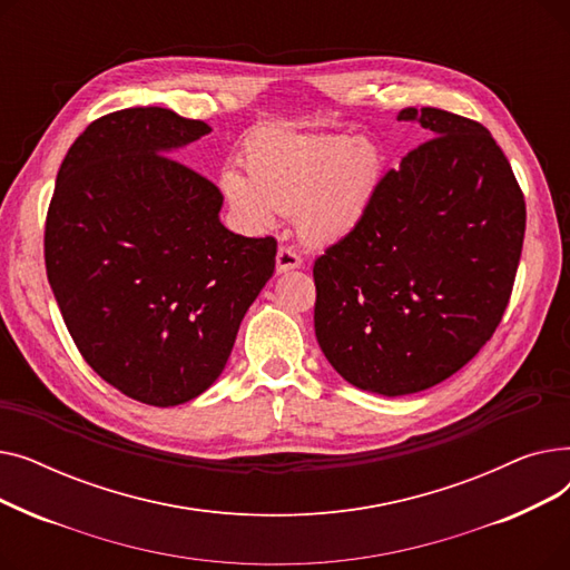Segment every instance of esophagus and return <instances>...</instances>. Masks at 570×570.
Instances as JSON below:
<instances>
[{
	"instance_id": "esophagus-1",
	"label": "esophagus",
	"mask_w": 570,
	"mask_h": 570,
	"mask_svg": "<svg viewBox=\"0 0 570 570\" xmlns=\"http://www.w3.org/2000/svg\"><path fill=\"white\" fill-rule=\"evenodd\" d=\"M301 265H303L301 254H297L291 247H279V252H277V273H288V269H295Z\"/></svg>"
}]
</instances>
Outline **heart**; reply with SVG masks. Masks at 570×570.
<instances>
[{
    "label": "heart",
    "mask_w": 570,
    "mask_h": 570,
    "mask_svg": "<svg viewBox=\"0 0 570 570\" xmlns=\"http://www.w3.org/2000/svg\"><path fill=\"white\" fill-rule=\"evenodd\" d=\"M247 175L226 168L219 191L239 226L265 230L277 215H297L314 245H333L361 219L379 187L381 147L346 134L261 131L245 149Z\"/></svg>",
    "instance_id": "obj_1"
}]
</instances>
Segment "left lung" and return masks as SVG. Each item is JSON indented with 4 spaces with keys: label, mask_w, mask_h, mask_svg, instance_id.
<instances>
[{
    "label": "left lung",
    "mask_w": 570,
    "mask_h": 570,
    "mask_svg": "<svg viewBox=\"0 0 570 570\" xmlns=\"http://www.w3.org/2000/svg\"><path fill=\"white\" fill-rule=\"evenodd\" d=\"M397 119L432 134L387 170L346 237L314 261L321 351L361 391L397 397L453 376L511 301L524 194L492 134L441 108Z\"/></svg>",
    "instance_id": "obj_1"
}]
</instances>
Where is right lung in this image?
I'll return each instance as SVG.
<instances>
[{
	"instance_id": "obj_1",
	"label": "right lung",
	"mask_w": 570,
	"mask_h": 570,
	"mask_svg": "<svg viewBox=\"0 0 570 570\" xmlns=\"http://www.w3.org/2000/svg\"><path fill=\"white\" fill-rule=\"evenodd\" d=\"M209 131L157 106L104 115L69 147L48 207L46 273L69 333L142 404L205 393L275 273L277 239L228 230L222 191L168 157Z\"/></svg>"
}]
</instances>
